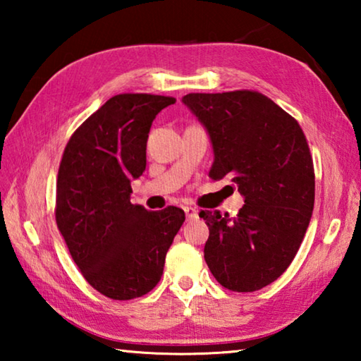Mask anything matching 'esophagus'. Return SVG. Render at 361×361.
Returning <instances> with one entry per match:
<instances>
[{
	"instance_id": "1",
	"label": "esophagus",
	"mask_w": 361,
	"mask_h": 361,
	"mask_svg": "<svg viewBox=\"0 0 361 361\" xmlns=\"http://www.w3.org/2000/svg\"><path fill=\"white\" fill-rule=\"evenodd\" d=\"M185 213L186 218H195L197 216V209H194V207H185Z\"/></svg>"
}]
</instances>
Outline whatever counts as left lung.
<instances>
[{"label": "left lung", "mask_w": 361, "mask_h": 361, "mask_svg": "<svg viewBox=\"0 0 361 361\" xmlns=\"http://www.w3.org/2000/svg\"><path fill=\"white\" fill-rule=\"evenodd\" d=\"M183 103L210 135L212 180L224 176L245 204L235 216L202 210L204 258L224 288H264L295 259L312 216L315 173L298 121L256 90L188 94Z\"/></svg>", "instance_id": "left-lung-1"}]
</instances>
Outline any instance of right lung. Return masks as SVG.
Wrapping results in <instances>:
<instances>
[{
	"instance_id": "obj_1",
	"label": "right lung",
	"mask_w": 361,
	"mask_h": 361,
	"mask_svg": "<svg viewBox=\"0 0 361 361\" xmlns=\"http://www.w3.org/2000/svg\"><path fill=\"white\" fill-rule=\"evenodd\" d=\"M173 103L151 94L111 97L73 133L59 167L57 228L84 279L118 301L154 288L185 221L178 207L148 212L130 202L152 121Z\"/></svg>"
}]
</instances>
